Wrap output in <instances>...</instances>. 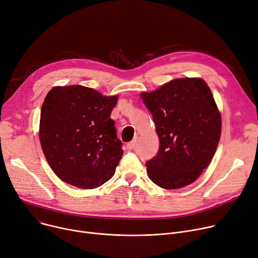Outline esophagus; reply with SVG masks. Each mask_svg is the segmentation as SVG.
Segmentation results:
<instances>
[{
    "instance_id": "obj_1",
    "label": "esophagus",
    "mask_w": 258,
    "mask_h": 258,
    "mask_svg": "<svg viewBox=\"0 0 258 258\" xmlns=\"http://www.w3.org/2000/svg\"><path fill=\"white\" fill-rule=\"evenodd\" d=\"M135 143H136V141H131L130 143L127 144V148H128L129 150H132V149L134 148V146H135Z\"/></svg>"
}]
</instances>
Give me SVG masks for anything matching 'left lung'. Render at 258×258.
Segmentation results:
<instances>
[{"label": "left lung", "mask_w": 258, "mask_h": 258, "mask_svg": "<svg viewBox=\"0 0 258 258\" xmlns=\"http://www.w3.org/2000/svg\"><path fill=\"white\" fill-rule=\"evenodd\" d=\"M141 96L160 142L157 155L146 162L149 178L165 189L192 183L221 138V114L210 88L202 79L180 78Z\"/></svg>", "instance_id": "obj_1"}]
</instances>
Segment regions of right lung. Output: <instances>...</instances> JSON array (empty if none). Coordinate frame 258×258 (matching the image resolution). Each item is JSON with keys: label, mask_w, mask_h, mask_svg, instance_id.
Returning <instances> with one entry per match:
<instances>
[{"label": "right lung", "mask_w": 258, "mask_h": 258, "mask_svg": "<svg viewBox=\"0 0 258 258\" xmlns=\"http://www.w3.org/2000/svg\"><path fill=\"white\" fill-rule=\"evenodd\" d=\"M116 96L105 97L82 85L55 86L45 97L39 141L53 172L78 188L101 186L123 156L111 110Z\"/></svg>", "instance_id": "add662e5"}]
</instances>
